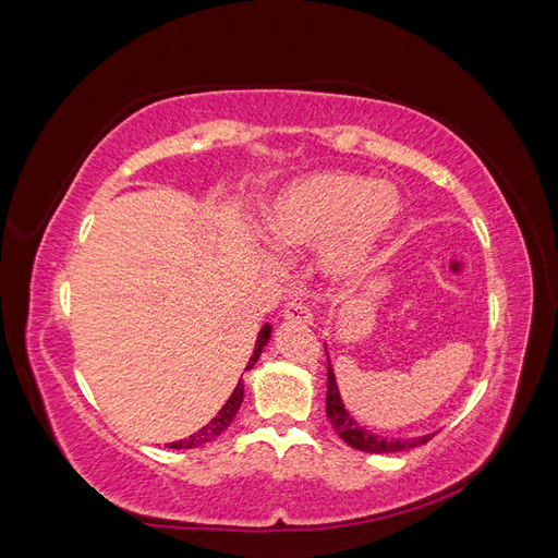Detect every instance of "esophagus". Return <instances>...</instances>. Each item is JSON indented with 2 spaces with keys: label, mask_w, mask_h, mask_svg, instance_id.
I'll use <instances>...</instances> for the list:
<instances>
[{
  "label": "esophagus",
  "mask_w": 558,
  "mask_h": 558,
  "mask_svg": "<svg viewBox=\"0 0 558 558\" xmlns=\"http://www.w3.org/2000/svg\"><path fill=\"white\" fill-rule=\"evenodd\" d=\"M283 318L291 320V324H300V326H312L314 324V314L312 310L300 300H291L289 305L283 310Z\"/></svg>",
  "instance_id": "34e87169"
}]
</instances>
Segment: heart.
Returning a JSON list of instances; mask_svg holds the SVG:
<instances>
[{
	"label": "heart",
	"instance_id": "obj_1",
	"mask_svg": "<svg viewBox=\"0 0 558 558\" xmlns=\"http://www.w3.org/2000/svg\"><path fill=\"white\" fill-rule=\"evenodd\" d=\"M402 216L393 183L344 170L289 181L263 209L267 240L281 251L318 248V269L337 286H356L377 267Z\"/></svg>",
	"mask_w": 558,
	"mask_h": 558
}]
</instances>
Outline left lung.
I'll use <instances>...</instances> for the list:
<instances>
[{"instance_id": "1", "label": "left lung", "mask_w": 558, "mask_h": 558, "mask_svg": "<svg viewBox=\"0 0 558 558\" xmlns=\"http://www.w3.org/2000/svg\"><path fill=\"white\" fill-rule=\"evenodd\" d=\"M326 353H328V344L324 342ZM326 414L330 418L332 428L337 430V435L342 440L353 447L361 449L367 453H393V451H408L414 449L418 445H426L435 433H426V435H416V437H381L375 435L373 430L363 428L356 418L351 416V412L344 408V400L340 396V386H337L335 379V369L330 363V353H328V396H326Z\"/></svg>"}]
</instances>
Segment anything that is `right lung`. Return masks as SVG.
<instances>
[{"label": "right lung", "mask_w": 558, "mask_h": 558, "mask_svg": "<svg viewBox=\"0 0 558 558\" xmlns=\"http://www.w3.org/2000/svg\"><path fill=\"white\" fill-rule=\"evenodd\" d=\"M269 337H272V326L265 324V326L260 328L258 337H256V344H253V353H251V359H248V363H246V367H244V373L258 363L263 349H265L267 342H269ZM242 400H244V381L240 379L238 386H234L232 396L226 400L223 408L218 410V414L209 421V424H207L205 428H199V430L193 433L191 437H185V440L172 442L170 447H172V449H191V447H199V445H207V442L216 440V437L221 435V433L232 424L234 414H238L240 408H242Z\"/></svg>", "instance_id": "add662e5"}]
</instances>
